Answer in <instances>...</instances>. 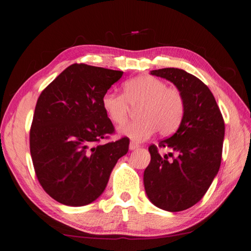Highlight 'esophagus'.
Listing matches in <instances>:
<instances>
[{
  "mask_svg": "<svg viewBox=\"0 0 251 251\" xmlns=\"http://www.w3.org/2000/svg\"><path fill=\"white\" fill-rule=\"evenodd\" d=\"M138 147H139V145H137V144H135V143H133V142H130V144H129V150H130V151H135V150H137Z\"/></svg>",
  "mask_w": 251,
  "mask_h": 251,
  "instance_id": "esophagus-1",
  "label": "esophagus"
}]
</instances>
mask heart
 Wrapping results in <instances>:
<instances>
[{"label":"heart","mask_w":251,"mask_h":251,"mask_svg":"<svg viewBox=\"0 0 251 251\" xmlns=\"http://www.w3.org/2000/svg\"><path fill=\"white\" fill-rule=\"evenodd\" d=\"M124 95L106 92L101 106L108 120L122 125L129 116V106L138 107V121L118 128V133L136 143L151 137L157 130L160 135H171L178 129L185 114V99L176 87L152 76H138L123 85Z\"/></svg>","instance_id":"1"}]
</instances>
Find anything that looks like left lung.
Wrapping results in <instances>:
<instances>
[{
    "instance_id": "8db88e82",
    "label": "left lung",
    "mask_w": 251,
    "mask_h": 251,
    "mask_svg": "<svg viewBox=\"0 0 251 251\" xmlns=\"http://www.w3.org/2000/svg\"><path fill=\"white\" fill-rule=\"evenodd\" d=\"M151 74L168 79L182 93L185 114L172 137L148 148L151 163L144 172V186L156 207L181 211L201 201L218 174L224 118L212 93L196 76L174 67L151 71ZM158 148L171 151L160 155Z\"/></svg>"
}]
</instances>
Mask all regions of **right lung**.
<instances>
[{
  "label": "right lung",
  "mask_w": 251,
  "mask_h": 251,
  "mask_svg": "<svg viewBox=\"0 0 251 251\" xmlns=\"http://www.w3.org/2000/svg\"><path fill=\"white\" fill-rule=\"evenodd\" d=\"M123 76L86 64L67 67L41 93L35 106L29 151L41 186L55 201L79 207L99 198L128 138L100 144L114 126L101 97Z\"/></svg>",
  "instance_id": "right-lung-1"
}]
</instances>
